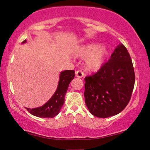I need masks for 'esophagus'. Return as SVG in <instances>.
Instances as JSON below:
<instances>
[{"label":"esophagus","mask_w":150,"mask_h":150,"mask_svg":"<svg viewBox=\"0 0 150 150\" xmlns=\"http://www.w3.org/2000/svg\"><path fill=\"white\" fill-rule=\"evenodd\" d=\"M75 76L79 78H82L84 77V73L81 71H77L75 72Z\"/></svg>","instance_id":"34e87169"}]
</instances>
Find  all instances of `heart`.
<instances>
[{"label":"heart","mask_w":150,"mask_h":150,"mask_svg":"<svg viewBox=\"0 0 150 150\" xmlns=\"http://www.w3.org/2000/svg\"><path fill=\"white\" fill-rule=\"evenodd\" d=\"M108 55L106 46H100L97 43L88 42L80 44L75 47L73 55L77 58H85L86 69L90 72L100 70L106 61Z\"/></svg>","instance_id":"obj_1"}]
</instances>
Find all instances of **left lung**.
Wrapping results in <instances>:
<instances>
[{
    "label": "left lung",
    "mask_w": 150,
    "mask_h": 150,
    "mask_svg": "<svg viewBox=\"0 0 150 150\" xmlns=\"http://www.w3.org/2000/svg\"><path fill=\"white\" fill-rule=\"evenodd\" d=\"M84 80L85 103L93 115L107 118L121 112L129 103L135 80L126 47L119 44L108 62Z\"/></svg>",
    "instance_id": "8db88e82"
}]
</instances>
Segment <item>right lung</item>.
<instances>
[{"instance_id": "obj_1", "label": "right lung", "mask_w": 150, "mask_h": 150, "mask_svg": "<svg viewBox=\"0 0 150 150\" xmlns=\"http://www.w3.org/2000/svg\"><path fill=\"white\" fill-rule=\"evenodd\" d=\"M24 40L22 44L26 43ZM75 77L74 70H64L60 72L59 81L55 93L43 106L33 108H26V110L34 116L41 118H53L60 112L64 103L65 95L68 90L69 84Z\"/></svg>"}]
</instances>
